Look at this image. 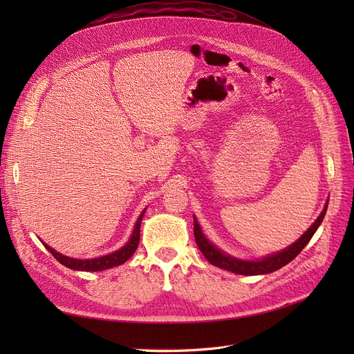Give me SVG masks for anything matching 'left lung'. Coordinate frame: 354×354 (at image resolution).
<instances>
[{
  "label": "left lung",
  "instance_id": "left-lung-1",
  "mask_svg": "<svg viewBox=\"0 0 354 354\" xmlns=\"http://www.w3.org/2000/svg\"><path fill=\"white\" fill-rule=\"evenodd\" d=\"M328 203V202H326ZM326 208L328 205H325L324 211L320 212V216L316 218V221L307 229V232L299 238L297 242H294L291 246L282 250L281 252H276L272 255H267L261 260H255V261H250V260H239L234 259V257L224 254L223 251H220L216 245L211 243L205 234L202 233L201 226L198 220L194 217V233H195V241L198 248L201 250V252L205 255V259L212 264L217 266L220 269L229 270L233 273L238 274H246V276H254V274H267L279 270L281 267L286 266L289 261H292L295 257L303 251L304 246L310 242V239L313 238V234L316 233L317 227L320 226V223L324 221V217L326 214Z\"/></svg>",
  "mask_w": 354,
  "mask_h": 354
}]
</instances>
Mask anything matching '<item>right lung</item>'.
<instances>
[{
    "mask_svg": "<svg viewBox=\"0 0 354 354\" xmlns=\"http://www.w3.org/2000/svg\"><path fill=\"white\" fill-rule=\"evenodd\" d=\"M143 216H145V211L140 214V217L137 218L131 238H130V241H128L122 246V248H120V250L115 251V252H111L108 255L97 257V259H93V260L71 259V257H68V255H62L60 252L55 251L47 243H44V246L53 254V257H55V259L60 264L69 267V269H72V270L102 272V270H106V269H111V267H116V266H120V264H124L136 252L137 246H138V241H140V224H142Z\"/></svg>",
    "mask_w": 354,
    "mask_h": 354,
    "instance_id": "add662e5",
    "label": "right lung"
}]
</instances>
